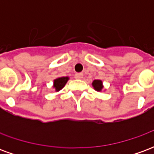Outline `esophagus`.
Returning <instances> with one entry per match:
<instances>
[{"instance_id":"1","label":"esophagus","mask_w":154,"mask_h":154,"mask_svg":"<svg viewBox=\"0 0 154 154\" xmlns=\"http://www.w3.org/2000/svg\"><path fill=\"white\" fill-rule=\"evenodd\" d=\"M82 77H83V74L81 73V72L75 74V78H76V79H82Z\"/></svg>"}]
</instances>
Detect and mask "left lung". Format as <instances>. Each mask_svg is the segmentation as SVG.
Returning <instances> with one entry per match:
<instances>
[{
	"label": "left lung",
	"instance_id": "1",
	"mask_svg": "<svg viewBox=\"0 0 154 154\" xmlns=\"http://www.w3.org/2000/svg\"><path fill=\"white\" fill-rule=\"evenodd\" d=\"M92 87L94 89L97 91H101L103 89V85H102V82L100 80H94L92 82Z\"/></svg>",
	"mask_w": 154,
	"mask_h": 154
}]
</instances>
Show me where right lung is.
<instances>
[{
    "mask_svg": "<svg viewBox=\"0 0 154 154\" xmlns=\"http://www.w3.org/2000/svg\"><path fill=\"white\" fill-rule=\"evenodd\" d=\"M68 79H69L68 77H62L56 78L54 81V87L55 91H59L60 90H62L64 86L66 85Z\"/></svg>",
    "mask_w": 154,
    "mask_h": 154,
    "instance_id": "add662e5",
    "label": "right lung"
}]
</instances>
